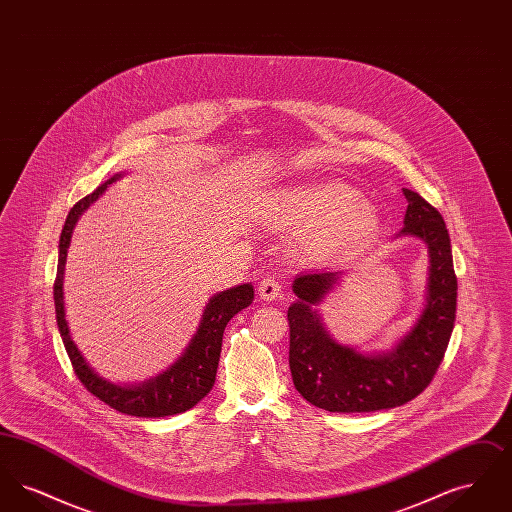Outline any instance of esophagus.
I'll return each instance as SVG.
<instances>
[{
  "instance_id": "34e87169",
  "label": "esophagus",
  "mask_w": 512,
  "mask_h": 512,
  "mask_svg": "<svg viewBox=\"0 0 512 512\" xmlns=\"http://www.w3.org/2000/svg\"><path fill=\"white\" fill-rule=\"evenodd\" d=\"M259 295L265 301H276V299L284 297V288H282V284L274 276H267L259 284Z\"/></svg>"
}]
</instances>
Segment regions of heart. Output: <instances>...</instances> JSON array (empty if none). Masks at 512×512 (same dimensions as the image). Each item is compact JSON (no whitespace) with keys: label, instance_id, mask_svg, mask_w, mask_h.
Wrapping results in <instances>:
<instances>
[{"label":"heart","instance_id":"heart-1","mask_svg":"<svg viewBox=\"0 0 512 512\" xmlns=\"http://www.w3.org/2000/svg\"><path fill=\"white\" fill-rule=\"evenodd\" d=\"M361 197V190L341 180H309L261 195L257 217L276 230L311 227L299 247L309 257L326 259L378 232V209Z\"/></svg>","mask_w":512,"mask_h":512}]
</instances>
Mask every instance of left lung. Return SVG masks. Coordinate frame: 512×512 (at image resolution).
<instances>
[{
	"mask_svg": "<svg viewBox=\"0 0 512 512\" xmlns=\"http://www.w3.org/2000/svg\"><path fill=\"white\" fill-rule=\"evenodd\" d=\"M407 213L395 238L420 240L428 251V282L418 317L390 349L361 351L338 340L320 305L340 288L345 270H311L293 280L290 370L293 386L330 413H370L414 399L432 382L455 324L457 276L443 217L413 190H403Z\"/></svg>",
	"mask_w": 512,
	"mask_h": 512,
	"instance_id": "obj_1",
	"label": "left lung"
}]
</instances>
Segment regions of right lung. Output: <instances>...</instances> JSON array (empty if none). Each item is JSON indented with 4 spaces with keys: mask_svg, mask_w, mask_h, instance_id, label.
Returning <instances> with one entry per match:
<instances>
[{
    "mask_svg": "<svg viewBox=\"0 0 512 512\" xmlns=\"http://www.w3.org/2000/svg\"><path fill=\"white\" fill-rule=\"evenodd\" d=\"M126 172H117L107 182H103L94 192L82 197L73 209L69 211L65 226L59 238V259H57V278L53 286V299H55V315L59 334L69 353V359L74 366L76 376L86 386V390L94 393L103 403L117 409L119 413L144 416V418H157V416H171V414L184 413L195 407L215 384L217 368H219L220 349H222V334L230 318L238 315L242 309L253 303V284H240L230 290L215 293L199 320L192 340L188 341L182 355L165 368L163 372L147 378L138 384H115L103 378L94 366L86 361L78 345L74 343L67 311H65V265L67 253L71 247L74 226L78 219L88 211L92 203H96L109 184L117 182Z\"/></svg>",
    "mask_w": 512,
    "mask_h": 512,
    "instance_id": "1",
    "label": "right lung"
}]
</instances>
